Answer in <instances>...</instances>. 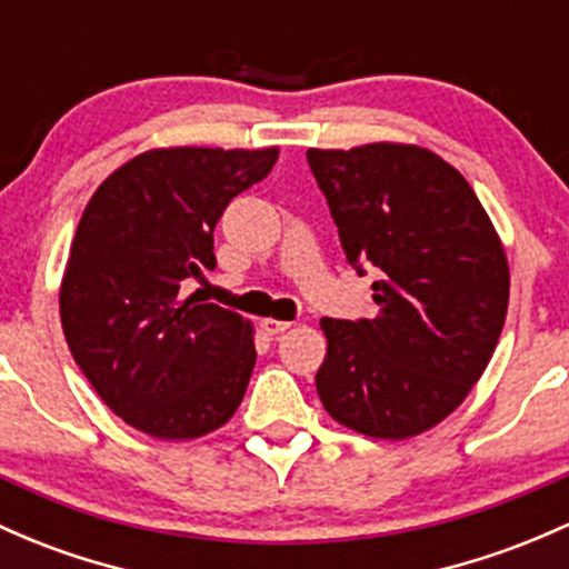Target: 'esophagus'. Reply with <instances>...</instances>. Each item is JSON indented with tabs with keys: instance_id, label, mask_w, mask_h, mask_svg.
Instances as JSON below:
<instances>
[{
	"instance_id": "esophagus-1",
	"label": "esophagus",
	"mask_w": 569,
	"mask_h": 569,
	"mask_svg": "<svg viewBox=\"0 0 569 569\" xmlns=\"http://www.w3.org/2000/svg\"><path fill=\"white\" fill-rule=\"evenodd\" d=\"M261 329H264L267 335H283L286 329H291V321H278V318H264V321H261Z\"/></svg>"
}]
</instances>
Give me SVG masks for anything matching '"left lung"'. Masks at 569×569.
Instances as JSON below:
<instances>
[{
	"label": "left lung",
	"mask_w": 569,
	"mask_h": 569,
	"mask_svg": "<svg viewBox=\"0 0 569 569\" xmlns=\"http://www.w3.org/2000/svg\"><path fill=\"white\" fill-rule=\"evenodd\" d=\"M348 261L376 267L378 313L321 318L323 410L353 432L408 440L437 427L483 376L510 297L495 223L457 167L405 142L310 148Z\"/></svg>",
	"instance_id": "8db88e82"
}]
</instances>
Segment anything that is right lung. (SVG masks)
Segmentation results:
<instances>
[{
    "mask_svg": "<svg viewBox=\"0 0 569 569\" xmlns=\"http://www.w3.org/2000/svg\"><path fill=\"white\" fill-rule=\"evenodd\" d=\"M278 148H153L102 180L80 216L59 291L67 346L102 402L159 440L223 427L256 365L253 323L197 297L227 204Z\"/></svg>",
    "mask_w": 569,
    "mask_h": 569,
    "instance_id": "obj_1",
    "label": "right lung"
}]
</instances>
